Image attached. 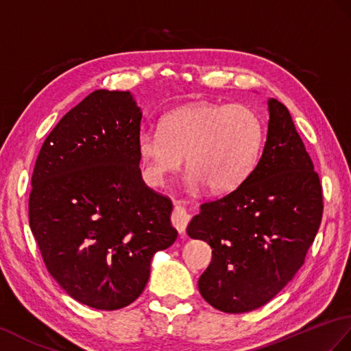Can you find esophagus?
Instances as JSON below:
<instances>
[{"label":"esophagus","mask_w":351,"mask_h":351,"mask_svg":"<svg viewBox=\"0 0 351 351\" xmlns=\"http://www.w3.org/2000/svg\"><path fill=\"white\" fill-rule=\"evenodd\" d=\"M189 221H190V214L186 213V209L181 205H176L175 210H173V215H172V224L175 229L179 233H184Z\"/></svg>","instance_id":"esophagus-1"}]
</instances>
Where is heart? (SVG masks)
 Segmentation results:
<instances>
[{
	"label": "heart",
	"instance_id": "heart-1",
	"mask_svg": "<svg viewBox=\"0 0 351 351\" xmlns=\"http://www.w3.org/2000/svg\"><path fill=\"white\" fill-rule=\"evenodd\" d=\"M265 141L263 122L242 104L195 103L161 118V130L137 136L145 178L161 185L186 161L189 189L206 185L210 193H229L254 169Z\"/></svg>",
	"mask_w": 351,
	"mask_h": 351
}]
</instances>
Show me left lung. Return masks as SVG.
Instances as JSON below:
<instances>
[{
    "mask_svg": "<svg viewBox=\"0 0 351 351\" xmlns=\"http://www.w3.org/2000/svg\"><path fill=\"white\" fill-rule=\"evenodd\" d=\"M269 122L257 166L238 189L203 203L186 233L213 248L199 291L223 313L263 306L305 262L323 214L314 172L289 109L267 100Z\"/></svg>",
    "mask_w": 351,
    "mask_h": 351,
    "instance_id": "1",
    "label": "left lung"
}]
</instances>
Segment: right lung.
Returning <instances> with one entry per match:
<instances>
[{
  "label": "right lung",
  "instance_id": "obj_1",
  "mask_svg": "<svg viewBox=\"0 0 351 351\" xmlns=\"http://www.w3.org/2000/svg\"><path fill=\"white\" fill-rule=\"evenodd\" d=\"M141 121L132 93L97 89L47 136L31 179L29 227L49 274L104 311L142 295L154 254L178 236L172 202L138 169Z\"/></svg>",
  "mask_w": 351,
  "mask_h": 351
}]
</instances>
